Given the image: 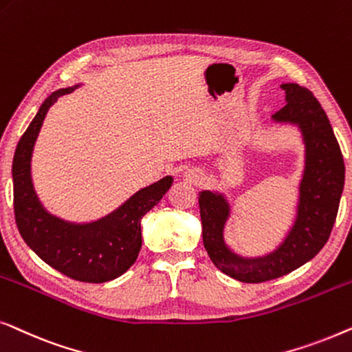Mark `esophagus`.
Masks as SVG:
<instances>
[{
  "label": "esophagus",
  "mask_w": 352,
  "mask_h": 352,
  "mask_svg": "<svg viewBox=\"0 0 352 352\" xmlns=\"http://www.w3.org/2000/svg\"><path fill=\"white\" fill-rule=\"evenodd\" d=\"M185 178L190 183H201L202 182V172L199 169H195V167H191V169L185 170Z\"/></svg>",
  "instance_id": "obj_1"
}]
</instances>
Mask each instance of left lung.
I'll return each mask as SVG.
<instances>
[{"instance_id": "1", "label": "left lung", "mask_w": 352, "mask_h": 352, "mask_svg": "<svg viewBox=\"0 0 352 352\" xmlns=\"http://www.w3.org/2000/svg\"><path fill=\"white\" fill-rule=\"evenodd\" d=\"M280 87L285 91L287 105L274 113L273 120L298 126L306 146L298 210L284 242L258 258L232 254L223 239L230 204L220 192H199L202 241L207 254L221 273L247 284L289 274L314 258L329 241L344 186L343 155L318 98L298 84L289 82Z\"/></svg>"}]
</instances>
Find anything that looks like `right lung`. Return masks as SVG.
Instances as JSON below:
<instances>
[{"instance_id": "right-lung-1", "label": "right lung", "mask_w": 352, "mask_h": 352, "mask_svg": "<svg viewBox=\"0 0 352 352\" xmlns=\"http://www.w3.org/2000/svg\"><path fill=\"white\" fill-rule=\"evenodd\" d=\"M76 87L52 92L17 143L12 161L14 215L23 241L43 261L75 280L102 284L135 263L142 247V217L162 199L174 178L164 177L142 188L115 212L92 223H68L44 210L30 174L33 146L49 108Z\"/></svg>"}]
</instances>
